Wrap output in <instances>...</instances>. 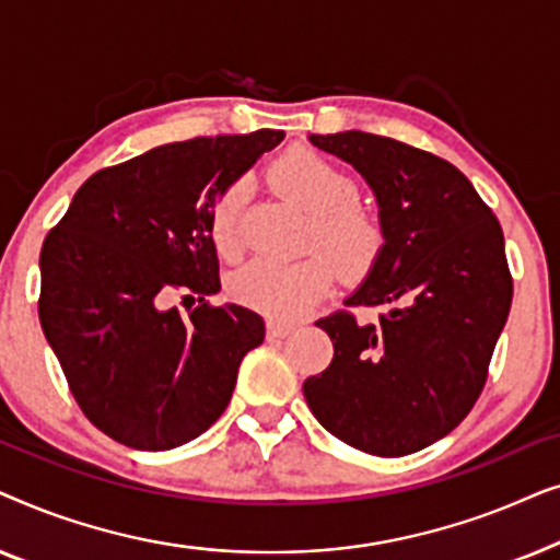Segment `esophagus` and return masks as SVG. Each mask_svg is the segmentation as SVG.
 Returning <instances> with one entry per match:
<instances>
[{
    "mask_svg": "<svg viewBox=\"0 0 560 560\" xmlns=\"http://www.w3.org/2000/svg\"><path fill=\"white\" fill-rule=\"evenodd\" d=\"M293 324H288V320H278V318H270L267 320V336L270 339H280V336H288L290 331H293Z\"/></svg>",
    "mask_w": 560,
    "mask_h": 560,
    "instance_id": "esophagus-1",
    "label": "esophagus"
}]
</instances>
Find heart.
Returning <instances> with one entry per match:
<instances>
[{
    "label": "heart",
    "instance_id": "b5f03b06",
    "mask_svg": "<svg viewBox=\"0 0 560 560\" xmlns=\"http://www.w3.org/2000/svg\"><path fill=\"white\" fill-rule=\"evenodd\" d=\"M270 186L308 213L305 249L295 262L244 265L232 275L229 290L236 301L275 318L301 316L334 285L336 267L343 278L359 280L372 272L385 249V221L370 203L357 198V183L318 152L293 148L270 165ZM242 186H226L209 213V240L219 257L240 255ZM337 265L334 266L332 262Z\"/></svg>",
    "mask_w": 560,
    "mask_h": 560
}]
</instances>
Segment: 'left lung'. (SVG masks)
<instances>
[{
  "label": "left lung",
  "mask_w": 560,
  "mask_h": 560,
  "mask_svg": "<svg viewBox=\"0 0 560 560\" xmlns=\"http://www.w3.org/2000/svg\"><path fill=\"white\" fill-rule=\"evenodd\" d=\"M364 175L387 242L347 308L318 318L334 359L303 382L318 423L372 456L431 446L469 416L508 324L502 226L469 178L433 152L370 132L311 135ZM385 304L377 325L349 307Z\"/></svg>",
  "instance_id": "8db88e82"
}]
</instances>
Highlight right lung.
I'll return each mask as SVG.
<instances>
[{
	"label": "right lung",
	"instance_id": "obj_1",
	"mask_svg": "<svg viewBox=\"0 0 560 560\" xmlns=\"http://www.w3.org/2000/svg\"><path fill=\"white\" fill-rule=\"evenodd\" d=\"M280 129L194 137L104 167L75 190L40 252V326L91 423L140 451H167L217 423L265 324L221 288L209 213L282 142ZM178 292L198 296L183 317Z\"/></svg>",
	"mask_w": 560,
	"mask_h": 560
}]
</instances>
